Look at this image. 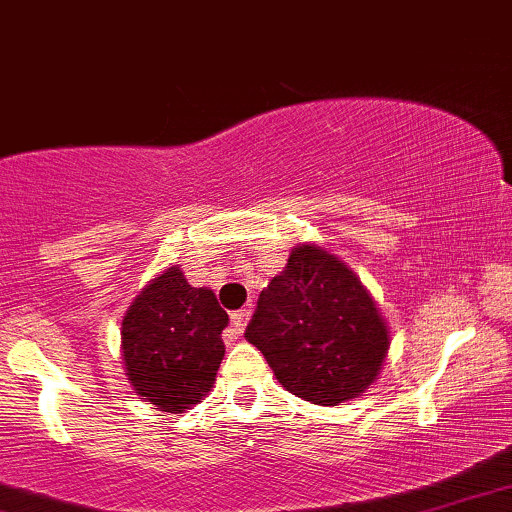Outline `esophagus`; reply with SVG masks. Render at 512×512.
<instances>
[{"label":"esophagus","mask_w":512,"mask_h":512,"mask_svg":"<svg viewBox=\"0 0 512 512\" xmlns=\"http://www.w3.org/2000/svg\"><path fill=\"white\" fill-rule=\"evenodd\" d=\"M250 313H252L250 309H241V311L231 313V330H234V335H243L245 325H248Z\"/></svg>","instance_id":"34e87169"}]
</instances>
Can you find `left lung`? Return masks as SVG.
Returning a JSON list of instances; mask_svg holds the SVG:
<instances>
[{
    "label": "left lung",
    "mask_w": 512,
    "mask_h": 512,
    "mask_svg": "<svg viewBox=\"0 0 512 512\" xmlns=\"http://www.w3.org/2000/svg\"><path fill=\"white\" fill-rule=\"evenodd\" d=\"M276 379L313 405L365 393L388 351V330L356 274L335 255L299 245L262 290L245 327Z\"/></svg>",
    "instance_id": "left-lung-1"
}]
</instances>
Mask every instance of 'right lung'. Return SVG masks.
<instances>
[{"instance_id":"obj_1","label":"right lung","mask_w":512,"mask_h":512,"mask_svg":"<svg viewBox=\"0 0 512 512\" xmlns=\"http://www.w3.org/2000/svg\"><path fill=\"white\" fill-rule=\"evenodd\" d=\"M227 323L213 290L192 288L177 267L163 271L121 323V349L135 393L170 414L201 403L224 358Z\"/></svg>"}]
</instances>
